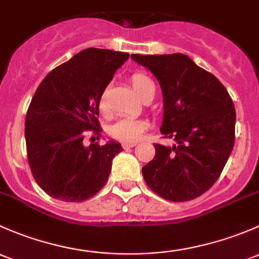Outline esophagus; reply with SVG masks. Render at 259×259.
Segmentation results:
<instances>
[{
    "mask_svg": "<svg viewBox=\"0 0 259 259\" xmlns=\"http://www.w3.org/2000/svg\"><path fill=\"white\" fill-rule=\"evenodd\" d=\"M136 145H137L136 142H128V143H123V145H122V147H123V149H130V148L135 147Z\"/></svg>",
    "mask_w": 259,
    "mask_h": 259,
    "instance_id": "esophagus-1",
    "label": "esophagus"
}]
</instances>
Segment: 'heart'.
<instances>
[{"label": "heart", "mask_w": 259, "mask_h": 259, "mask_svg": "<svg viewBox=\"0 0 259 259\" xmlns=\"http://www.w3.org/2000/svg\"><path fill=\"white\" fill-rule=\"evenodd\" d=\"M131 84L132 89L142 98L148 91H154V83L151 78L145 73H133L131 76ZM100 110H106V93L103 92L100 97ZM148 127V123L143 119H136V118H121L110 127V135L114 140L119 141V142H135L141 137L146 128Z\"/></svg>", "instance_id": "1"}]
</instances>
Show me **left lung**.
I'll list each match as a JSON object with an SVG mask.
<instances>
[{"instance_id":"8db88e82","label":"left lung","mask_w":259,"mask_h":259,"mask_svg":"<svg viewBox=\"0 0 259 259\" xmlns=\"http://www.w3.org/2000/svg\"><path fill=\"white\" fill-rule=\"evenodd\" d=\"M154 74L163 95L162 135L176 145H154L142 167L154 193L172 202L197 198L215 183L234 145L236 110L222 83L188 56L131 55Z\"/></svg>"}]
</instances>
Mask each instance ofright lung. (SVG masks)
I'll return each mask as SVG.
<instances>
[{"mask_svg": "<svg viewBox=\"0 0 259 259\" xmlns=\"http://www.w3.org/2000/svg\"><path fill=\"white\" fill-rule=\"evenodd\" d=\"M128 57L86 49L51 71L34 92L25 122L27 158L37 185L53 198L82 202L107 182L121 145L86 147L83 138L89 131H101L100 97Z\"/></svg>", "mask_w": 259, "mask_h": 259, "instance_id": "1", "label": "right lung"}]
</instances>
